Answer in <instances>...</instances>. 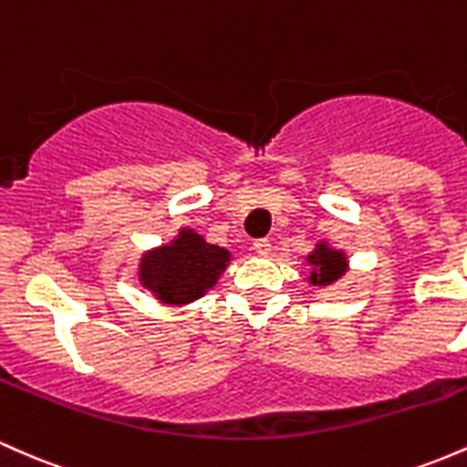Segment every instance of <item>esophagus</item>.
I'll return each instance as SVG.
<instances>
[{
  "instance_id": "34e87169",
  "label": "esophagus",
  "mask_w": 467,
  "mask_h": 467,
  "mask_svg": "<svg viewBox=\"0 0 467 467\" xmlns=\"http://www.w3.org/2000/svg\"><path fill=\"white\" fill-rule=\"evenodd\" d=\"M270 250H272V244L267 239H256L254 241V252H256V254L267 256V254H270Z\"/></svg>"
}]
</instances>
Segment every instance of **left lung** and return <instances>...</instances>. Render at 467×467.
Segmentation results:
<instances>
[{"label":"left lung","mask_w":467,"mask_h":467,"mask_svg":"<svg viewBox=\"0 0 467 467\" xmlns=\"http://www.w3.org/2000/svg\"><path fill=\"white\" fill-rule=\"evenodd\" d=\"M307 264L312 265V275H309L312 285H331L345 275L349 261H347L345 252L329 248V244L320 241L312 254L307 256Z\"/></svg>","instance_id":"left-lung-1"}]
</instances>
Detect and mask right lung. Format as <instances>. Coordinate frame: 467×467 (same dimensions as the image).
<instances>
[{
    "instance_id": "obj_1",
    "label": "right lung",
    "mask_w": 467,
    "mask_h": 467,
    "mask_svg": "<svg viewBox=\"0 0 467 467\" xmlns=\"http://www.w3.org/2000/svg\"><path fill=\"white\" fill-rule=\"evenodd\" d=\"M230 252L208 244L195 230L182 228L171 244L140 259V283L166 305H186L202 298L226 270Z\"/></svg>"
}]
</instances>
